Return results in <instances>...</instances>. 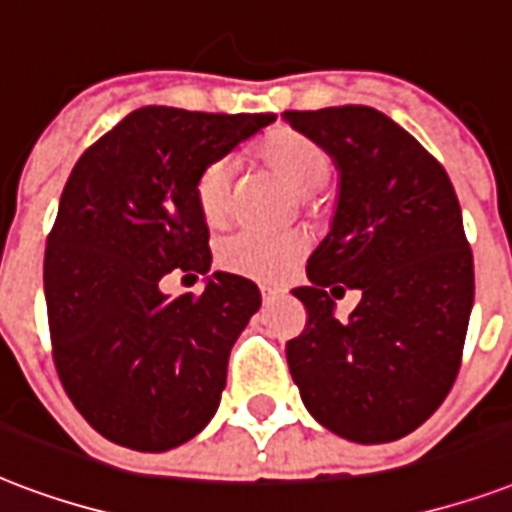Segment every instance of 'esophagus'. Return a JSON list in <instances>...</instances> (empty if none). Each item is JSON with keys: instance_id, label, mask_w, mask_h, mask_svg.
Wrapping results in <instances>:
<instances>
[{"instance_id": "34e87169", "label": "esophagus", "mask_w": 512, "mask_h": 512, "mask_svg": "<svg viewBox=\"0 0 512 512\" xmlns=\"http://www.w3.org/2000/svg\"><path fill=\"white\" fill-rule=\"evenodd\" d=\"M284 292H287V290H279V287H263V290H260V295H263L265 303H271V300L282 298Z\"/></svg>"}]
</instances>
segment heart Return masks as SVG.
<instances>
[{"label":"heart","mask_w":512,"mask_h":512,"mask_svg":"<svg viewBox=\"0 0 512 512\" xmlns=\"http://www.w3.org/2000/svg\"><path fill=\"white\" fill-rule=\"evenodd\" d=\"M255 158L265 169L287 182L298 195L319 193L330 179L333 163L322 144L292 131L273 128L255 147ZM233 204V163L214 158L195 177V206L206 225H222ZM306 252V239L300 233H260L239 230L220 244V263L225 271L239 273L257 282H282Z\"/></svg>","instance_id":"obj_1"}]
</instances>
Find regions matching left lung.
<instances>
[{
  "mask_svg": "<svg viewBox=\"0 0 512 512\" xmlns=\"http://www.w3.org/2000/svg\"><path fill=\"white\" fill-rule=\"evenodd\" d=\"M284 117L341 171L333 228L308 257L311 284L292 290L308 314L287 341L292 381L335 435L405 438L438 411L462 365L475 271L459 198L446 169L378 109ZM338 283L363 292L346 323L326 295Z\"/></svg>",
  "mask_w": 512,
  "mask_h": 512,
  "instance_id": "obj_1",
  "label": "left lung"
}]
</instances>
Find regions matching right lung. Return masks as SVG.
<instances>
[{"instance_id": "add662e5", "label": "right lung", "mask_w": 512, "mask_h": 512, "mask_svg": "<svg viewBox=\"0 0 512 512\" xmlns=\"http://www.w3.org/2000/svg\"><path fill=\"white\" fill-rule=\"evenodd\" d=\"M273 120L142 107L66 179L45 247L53 362L74 408L117 446L177 448L220 405L230 349L260 308L257 284L217 271L201 295L179 298L158 284L174 268H212L195 177Z\"/></svg>"}]
</instances>
